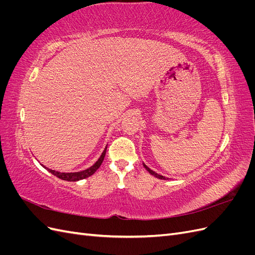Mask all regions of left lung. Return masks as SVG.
<instances>
[{
  "mask_svg": "<svg viewBox=\"0 0 255 255\" xmlns=\"http://www.w3.org/2000/svg\"><path fill=\"white\" fill-rule=\"evenodd\" d=\"M143 164V163H142ZM143 167L146 169V170H148L149 171V173H151L152 175H154V176H155V177H157V179H160V180H168L167 179V177H165V176H163V175H160V174H158V173H156L155 171H153V170H151V169L148 167V166H146V165H144L143 164Z\"/></svg>",
  "mask_w": 255,
  "mask_h": 255,
  "instance_id": "obj_1",
  "label": "left lung"
}]
</instances>
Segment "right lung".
Returning a JSON list of instances; mask_svg holds the SVG:
<instances>
[{"mask_svg":"<svg viewBox=\"0 0 255 255\" xmlns=\"http://www.w3.org/2000/svg\"><path fill=\"white\" fill-rule=\"evenodd\" d=\"M106 149H107V146L104 149V151L102 152L101 156L99 157V159L96 161V163H95L94 165H92V166L89 167V168H87V169H85V170H82V171H79V172H59V171L52 170V169H49V168H47V167H44L43 165H42V166H43L45 169H47V170H48L49 172H51L52 174H54L55 176L59 177V179H61V180L69 181V182H76V181H80V180H83V179H86V177L92 175V174H94V173L98 170L99 167L101 166L102 161H103V159H104V157H105Z\"/></svg>","mask_w":255,"mask_h":255,"instance_id":"right-lung-1","label":"right lung"}]
</instances>
